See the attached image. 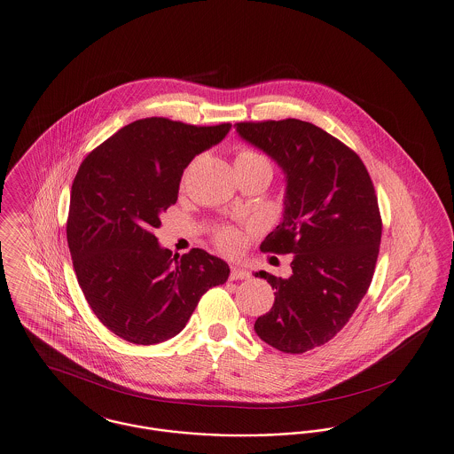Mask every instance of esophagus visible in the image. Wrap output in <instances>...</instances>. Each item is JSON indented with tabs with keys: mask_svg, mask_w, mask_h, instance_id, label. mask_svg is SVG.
Returning a JSON list of instances; mask_svg holds the SVG:
<instances>
[{
	"mask_svg": "<svg viewBox=\"0 0 454 454\" xmlns=\"http://www.w3.org/2000/svg\"><path fill=\"white\" fill-rule=\"evenodd\" d=\"M250 272L239 265H231V272H230V279L231 281H239V279H248Z\"/></svg>",
	"mask_w": 454,
	"mask_h": 454,
	"instance_id": "34e87169",
	"label": "esophagus"
}]
</instances>
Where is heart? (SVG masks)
<instances>
[{
  "label": "heart",
  "mask_w": 454,
  "mask_h": 454,
  "mask_svg": "<svg viewBox=\"0 0 454 454\" xmlns=\"http://www.w3.org/2000/svg\"><path fill=\"white\" fill-rule=\"evenodd\" d=\"M254 163H267L269 165V161L259 153L252 152V150H241L238 153L237 165H254ZM216 239L219 248L224 252H230V254L238 252L243 245V237L237 228L219 230Z\"/></svg>",
  "instance_id": "heart-1"
}]
</instances>
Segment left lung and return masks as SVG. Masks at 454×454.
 Listing matches in <instances>:
<instances>
[{"label": "left lung", "instance_id": "obj_1", "mask_svg": "<svg viewBox=\"0 0 454 454\" xmlns=\"http://www.w3.org/2000/svg\"><path fill=\"white\" fill-rule=\"evenodd\" d=\"M235 128L284 173L281 223L260 248L293 254L289 278L255 272L276 300L254 328L265 344L302 354L335 337L366 294L381 241L378 199L361 158L309 122Z\"/></svg>", "mask_w": 454, "mask_h": 454}]
</instances>
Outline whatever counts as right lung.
I'll return each mask as SVG.
<instances>
[{
    "label": "right lung",
    "mask_w": 454,
    "mask_h": 454,
    "mask_svg": "<svg viewBox=\"0 0 454 454\" xmlns=\"http://www.w3.org/2000/svg\"><path fill=\"white\" fill-rule=\"evenodd\" d=\"M230 129L139 119L80 165L66 228L73 267L97 318L130 344L180 333L200 296L230 276L224 260L202 248L172 255L153 235L176 202L184 170Z\"/></svg>",
    "instance_id": "right-lung-1"
}]
</instances>
